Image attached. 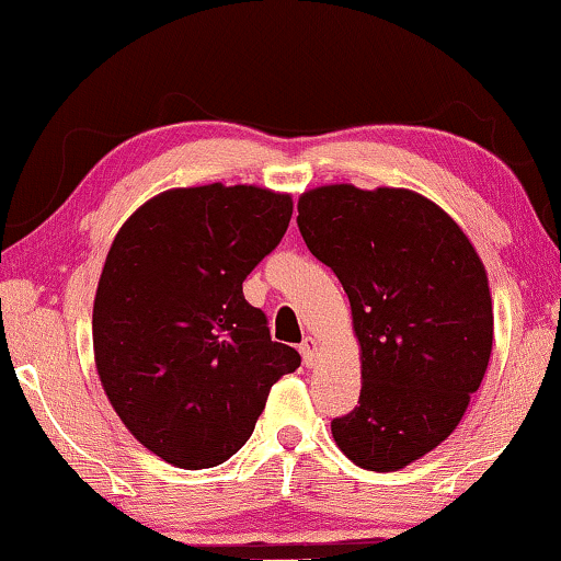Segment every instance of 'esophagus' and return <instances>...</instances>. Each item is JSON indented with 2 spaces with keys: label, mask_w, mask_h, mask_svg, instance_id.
Masks as SVG:
<instances>
[{
  "label": "esophagus",
  "mask_w": 561,
  "mask_h": 561,
  "mask_svg": "<svg viewBox=\"0 0 561 561\" xmlns=\"http://www.w3.org/2000/svg\"><path fill=\"white\" fill-rule=\"evenodd\" d=\"M298 352H300V356H304L306 367H313L316 359H319V341L311 339V336H306L304 341H300Z\"/></svg>",
  "instance_id": "esophagus-1"
}]
</instances>
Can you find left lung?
<instances>
[{
	"label": "left lung",
	"instance_id": "left-lung-1",
	"mask_svg": "<svg viewBox=\"0 0 561 561\" xmlns=\"http://www.w3.org/2000/svg\"><path fill=\"white\" fill-rule=\"evenodd\" d=\"M306 245L344 286L359 404L331 422L348 460L400 470L458 427L493 346L489 275L460 227L410 190L331 184L298 199Z\"/></svg>",
	"mask_w": 561,
	"mask_h": 561
}]
</instances>
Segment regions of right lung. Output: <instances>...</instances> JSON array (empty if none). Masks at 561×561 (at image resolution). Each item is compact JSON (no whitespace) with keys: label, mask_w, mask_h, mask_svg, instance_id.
<instances>
[{"label":"right lung","mask_w":561,"mask_h":561,"mask_svg":"<svg viewBox=\"0 0 561 561\" xmlns=\"http://www.w3.org/2000/svg\"><path fill=\"white\" fill-rule=\"evenodd\" d=\"M290 215L288 194L190 186L146 202L113 240L93 304L95 369L128 433L176 468L234 456L271 387L300 367L242 296Z\"/></svg>","instance_id":"obj_1"}]
</instances>
